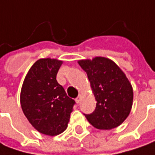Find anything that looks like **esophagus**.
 Instances as JSON below:
<instances>
[{
  "label": "esophagus",
  "instance_id": "obj_1",
  "mask_svg": "<svg viewBox=\"0 0 155 155\" xmlns=\"http://www.w3.org/2000/svg\"><path fill=\"white\" fill-rule=\"evenodd\" d=\"M75 101H76V103L77 104H80L81 103V95H79L76 97V99H75Z\"/></svg>",
  "mask_w": 155,
  "mask_h": 155
}]
</instances>
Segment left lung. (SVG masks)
I'll return each mask as SVG.
<instances>
[{"label":"left lung","mask_w":155,"mask_h":155,"mask_svg":"<svg viewBox=\"0 0 155 155\" xmlns=\"http://www.w3.org/2000/svg\"><path fill=\"white\" fill-rule=\"evenodd\" d=\"M87 74L97 101L93 113L85 114L97 129L110 130L128 117L133 103V90L126 74L114 61L104 57L79 60Z\"/></svg>","instance_id":"1"}]
</instances>
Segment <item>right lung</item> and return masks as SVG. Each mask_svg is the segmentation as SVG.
Listing matches in <instances>:
<instances>
[{"label": "right lung", "instance_id": "1", "mask_svg": "<svg viewBox=\"0 0 155 155\" xmlns=\"http://www.w3.org/2000/svg\"><path fill=\"white\" fill-rule=\"evenodd\" d=\"M62 64L49 58L37 60L26 74L20 93L26 118L35 129L47 136L66 130L75 104L56 80Z\"/></svg>", "mask_w": 155, "mask_h": 155}]
</instances>
